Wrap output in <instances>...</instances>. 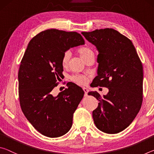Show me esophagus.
<instances>
[{
  "label": "esophagus",
  "mask_w": 154,
  "mask_h": 154,
  "mask_svg": "<svg viewBox=\"0 0 154 154\" xmlns=\"http://www.w3.org/2000/svg\"><path fill=\"white\" fill-rule=\"evenodd\" d=\"M83 91H84V92H85V96H88V89L87 88H83Z\"/></svg>",
  "instance_id": "obj_1"
}]
</instances>
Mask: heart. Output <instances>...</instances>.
<instances>
[{
  "mask_svg": "<svg viewBox=\"0 0 154 154\" xmlns=\"http://www.w3.org/2000/svg\"><path fill=\"white\" fill-rule=\"evenodd\" d=\"M79 55L83 60H85L88 56L92 55L94 54V51L92 49L89 47H83V48H80L79 50H78ZM71 51H67L64 54L63 56H62V64L63 66H66L68 62H69L70 57H71ZM71 79L75 83H77L78 84L80 85H84L88 82V78L85 76H83V75H75L72 76Z\"/></svg>",
  "mask_w": 154,
  "mask_h": 154,
  "instance_id": "b5f03b06",
  "label": "heart"
}]
</instances>
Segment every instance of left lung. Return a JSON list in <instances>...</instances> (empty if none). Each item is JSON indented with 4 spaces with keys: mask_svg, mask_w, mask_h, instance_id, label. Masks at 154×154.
I'll return each instance as SVG.
<instances>
[{
    "mask_svg": "<svg viewBox=\"0 0 154 154\" xmlns=\"http://www.w3.org/2000/svg\"><path fill=\"white\" fill-rule=\"evenodd\" d=\"M98 51L97 76L94 87H106L101 96L89 92L99 101L92 112L94 122L100 131L116 134L134 120L143 101V66L136 49L126 36L113 28L83 32Z\"/></svg>",
    "mask_w": 154,
    "mask_h": 154,
    "instance_id": "left-lung-1",
    "label": "left lung"
}]
</instances>
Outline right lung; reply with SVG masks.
<instances>
[{"label": "right lung", "mask_w": 154, "mask_h": 154, "mask_svg": "<svg viewBox=\"0 0 154 154\" xmlns=\"http://www.w3.org/2000/svg\"><path fill=\"white\" fill-rule=\"evenodd\" d=\"M84 44L76 32L48 29L30 40L21 61L18 72L21 108L33 127L46 137H61L72 126L73 113L84 92L73 83L56 96L52 90L62 75L64 54Z\"/></svg>", "instance_id": "1"}]
</instances>
